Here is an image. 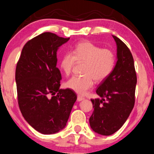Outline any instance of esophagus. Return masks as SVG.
<instances>
[{
    "mask_svg": "<svg viewBox=\"0 0 154 154\" xmlns=\"http://www.w3.org/2000/svg\"><path fill=\"white\" fill-rule=\"evenodd\" d=\"M84 97H81V96H78V97H77V101H78V102H81V101L84 100Z\"/></svg>",
    "mask_w": 154,
    "mask_h": 154,
    "instance_id": "34e87169",
    "label": "esophagus"
}]
</instances>
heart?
<instances>
[{"mask_svg": "<svg viewBox=\"0 0 154 154\" xmlns=\"http://www.w3.org/2000/svg\"><path fill=\"white\" fill-rule=\"evenodd\" d=\"M84 63L81 76H73L66 82V86L75 93L84 95L93 87L94 80L101 82L111 74L115 68L116 57L112 51L102 49L91 42L78 43L73 52L61 57L60 66L66 75H70L75 63Z\"/></svg>", "mask_w": 154, "mask_h": 154, "instance_id": "obj_1", "label": "heart"}]
</instances>
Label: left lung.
I'll use <instances>...</instances> for the list:
<instances>
[{
	"mask_svg": "<svg viewBox=\"0 0 154 154\" xmlns=\"http://www.w3.org/2000/svg\"><path fill=\"white\" fill-rule=\"evenodd\" d=\"M117 44V63L111 74L99 84L91 99L94 111L89 118L91 129L102 135H112L123 125L135 104L137 84L134 60L127 45L112 35Z\"/></svg>",
	"mask_w": 154,
	"mask_h": 154,
	"instance_id": "8db88e82",
	"label": "left lung"
}]
</instances>
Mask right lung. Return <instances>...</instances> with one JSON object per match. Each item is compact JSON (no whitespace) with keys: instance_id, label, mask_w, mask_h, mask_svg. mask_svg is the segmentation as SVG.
Segmentation results:
<instances>
[{"instance_id":"right-lung-1","label":"right lung","mask_w":154,"mask_h":154,"mask_svg":"<svg viewBox=\"0 0 154 154\" xmlns=\"http://www.w3.org/2000/svg\"><path fill=\"white\" fill-rule=\"evenodd\" d=\"M70 38L45 32L25 44L16 68L18 103L23 118L42 134H54L66 127L77 95L60 89L57 51Z\"/></svg>"}]
</instances>
